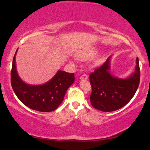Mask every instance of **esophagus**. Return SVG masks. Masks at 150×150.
<instances>
[{"label":"esophagus","mask_w":150,"mask_h":150,"mask_svg":"<svg viewBox=\"0 0 150 150\" xmlns=\"http://www.w3.org/2000/svg\"><path fill=\"white\" fill-rule=\"evenodd\" d=\"M87 79H88V76L85 73L82 74L80 76V80H87Z\"/></svg>","instance_id":"1"}]
</instances>
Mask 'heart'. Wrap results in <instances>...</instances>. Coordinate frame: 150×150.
Wrapping results in <instances>:
<instances>
[{
    "label": "heart",
    "mask_w": 150,
    "mask_h": 150,
    "mask_svg": "<svg viewBox=\"0 0 150 150\" xmlns=\"http://www.w3.org/2000/svg\"><path fill=\"white\" fill-rule=\"evenodd\" d=\"M97 49H94V48H90V49H86L80 51L78 54H77V56H78L79 59H80L81 61H88V60L94 57L97 54ZM101 61H102V58L97 57L94 61V64L99 65Z\"/></svg>",
    "instance_id": "1"
}]
</instances>
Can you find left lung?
<instances>
[{
  "mask_svg": "<svg viewBox=\"0 0 150 150\" xmlns=\"http://www.w3.org/2000/svg\"><path fill=\"white\" fill-rule=\"evenodd\" d=\"M111 57L89 75L92 94L90 101L96 109L104 112L116 111L126 105L135 95L140 84L138 58L135 71L125 79L118 78L110 73Z\"/></svg>",
  "mask_w": 150,
  "mask_h": 150,
  "instance_id": "obj_1",
  "label": "left lung"
}]
</instances>
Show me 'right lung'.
<instances>
[{"mask_svg":"<svg viewBox=\"0 0 150 150\" xmlns=\"http://www.w3.org/2000/svg\"><path fill=\"white\" fill-rule=\"evenodd\" d=\"M11 70V85L22 103L31 109L41 112H51L57 108L64 99L67 89L75 81L74 73L58 70L49 82L40 85L25 83L19 77L15 56Z\"/></svg>","mask_w":150,"mask_h":150,"instance_id":"right-lung-1","label":"right lung"}]
</instances>
